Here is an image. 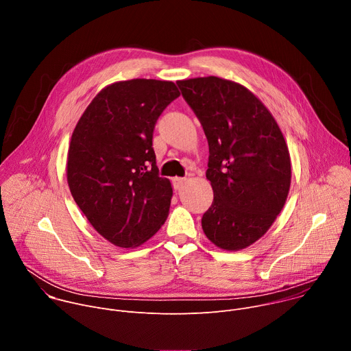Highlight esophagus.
<instances>
[{"label": "esophagus", "mask_w": 351, "mask_h": 351, "mask_svg": "<svg viewBox=\"0 0 351 351\" xmlns=\"http://www.w3.org/2000/svg\"><path fill=\"white\" fill-rule=\"evenodd\" d=\"M186 182H187L186 178H173V187H175V190H179Z\"/></svg>", "instance_id": "obj_1"}]
</instances>
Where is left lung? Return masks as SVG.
Listing matches in <instances>:
<instances>
[{
	"mask_svg": "<svg viewBox=\"0 0 351 351\" xmlns=\"http://www.w3.org/2000/svg\"><path fill=\"white\" fill-rule=\"evenodd\" d=\"M208 140L214 202L202 226L211 243L239 252L261 239L283 210L291 162L283 133L261 99L218 76L176 82Z\"/></svg>",
	"mask_w": 351,
	"mask_h": 351,
	"instance_id": "8db88e82",
	"label": "left lung"
}]
</instances>
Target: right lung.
<instances>
[{
  "instance_id": "right-lung-1",
  "label": "right lung",
  "mask_w": 351,
  "mask_h": 351,
  "mask_svg": "<svg viewBox=\"0 0 351 351\" xmlns=\"http://www.w3.org/2000/svg\"><path fill=\"white\" fill-rule=\"evenodd\" d=\"M179 95L169 80L115 82L91 99L73 129L71 194L90 225L117 247L141 245L168 218L172 184L158 176L153 132Z\"/></svg>"
}]
</instances>
